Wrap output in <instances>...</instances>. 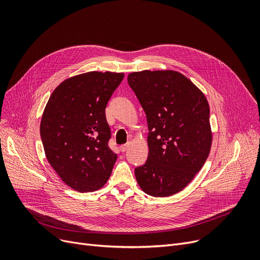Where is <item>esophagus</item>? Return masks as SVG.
<instances>
[{"label": "esophagus", "instance_id": "esophagus-1", "mask_svg": "<svg viewBox=\"0 0 260 260\" xmlns=\"http://www.w3.org/2000/svg\"><path fill=\"white\" fill-rule=\"evenodd\" d=\"M127 147H128V144H122L121 146H120V151L123 153V152H125L126 149H127Z\"/></svg>", "mask_w": 260, "mask_h": 260}]
</instances>
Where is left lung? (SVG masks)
<instances>
[{
    "label": "left lung",
    "mask_w": 260,
    "mask_h": 260,
    "mask_svg": "<svg viewBox=\"0 0 260 260\" xmlns=\"http://www.w3.org/2000/svg\"><path fill=\"white\" fill-rule=\"evenodd\" d=\"M145 112L148 157L135 169L144 193L168 197L182 190L211 151L210 106L203 92L175 71H142L127 77Z\"/></svg>",
    "instance_id": "obj_1"
}]
</instances>
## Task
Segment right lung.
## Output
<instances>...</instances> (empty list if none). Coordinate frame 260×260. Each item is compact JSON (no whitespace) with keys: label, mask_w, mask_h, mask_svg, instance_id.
Masks as SVG:
<instances>
[{"label":"right lung","mask_w":260,"mask_h":260,"mask_svg":"<svg viewBox=\"0 0 260 260\" xmlns=\"http://www.w3.org/2000/svg\"><path fill=\"white\" fill-rule=\"evenodd\" d=\"M123 78L122 73L89 72L66 79L45 106L40 134L46 158L78 192L101 188L112 174L117 154L108 147L105 107Z\"/></svg>","instance_id":"right-lung-1"}]
</instances>
